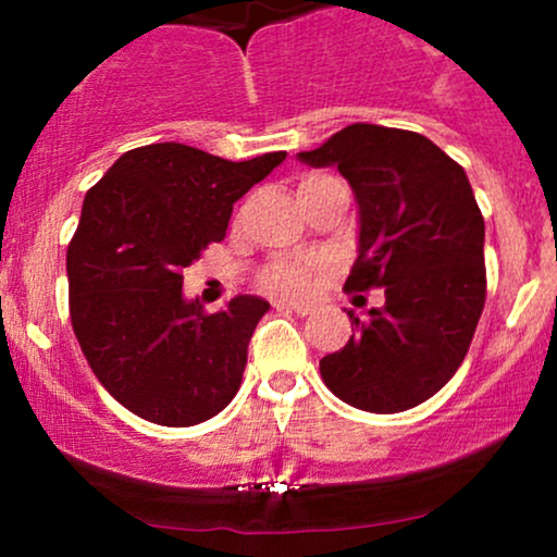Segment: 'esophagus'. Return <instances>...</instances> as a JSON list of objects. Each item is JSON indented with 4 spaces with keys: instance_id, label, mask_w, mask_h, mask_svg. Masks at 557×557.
Returning <instances> with one entry per match:
<instances>
[{
    "instance_id": "obj_1",
    "label": "esophagus",
    "mask_w": 557,
    "mask_h": 557,
    "mask_svg": "<svg viewBox=\"0 0 557 557\" xmlns=\"http://www.w3.org/2000/svg\"><path fill=\"white\" fill-rule=\"evenodd\" d=\"M274 309H280V311H293V314H298V317L314 314V304H300V300H285V298L274 300Z\"/></svg>"
}]
</instances>
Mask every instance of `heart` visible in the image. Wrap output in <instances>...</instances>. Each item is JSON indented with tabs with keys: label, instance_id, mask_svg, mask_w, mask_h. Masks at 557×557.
Instances as JSON below:
<instances>
[{
	"label": "heart",
	"instance_id": "b5f03b06",
	"mask_svg": "<svg viewBox=\"0 0 557 557\" xmlns=\"http://www.w3.org/2000/svg\"><path fill=\"white\" fill-rule=\"evenodd\" d=\"M314 259H283L259 274V285L274 296H304L314 285Z\"/></svg>",
	"mask_w": 557,
	"mask_h": 557
}]
</instances>
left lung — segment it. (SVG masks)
Returning a JSON list of instances; mask_svg holds the SVG:
<instances>
[{"label": "left lung", "instance_id": "8db88e82", "mask_svg": "<svg viewBox=\"0 0 557 557\" xmlns=\"http://www.w3.org/2000/svg\"><path fill=\"white\" fill-rule=\"evenodd\" d=\"M298 157L341 170L359 201L345 290H385L382 309L348 311L354 335L319 361L324 385L361 411H408L458 372L487 298L484 216L469 177L421 133L369 123Z\"/></svg>", "mask_w": 557, "mask_h": 557}]
</instances>
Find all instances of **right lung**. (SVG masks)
<instances>
[{"mask_svg":"<svg viewBox=\"0 0 557 557\" xmlns=\"http://www.w3.org/2000/svg\"><path fill=\"white\" fill-rule=\"evenodd\" d=\"M283 159L230 162L149 144L125 151L86 194L67 246L70 322L96 380L136 417L194 426L238 393L270 304L238 296L209 314L183 298V270L225 238L233 203Z\"/></svg>","mask_w":557,"mask_h":557,"instance_id":"1","label":"right lung"}]
</instances>
